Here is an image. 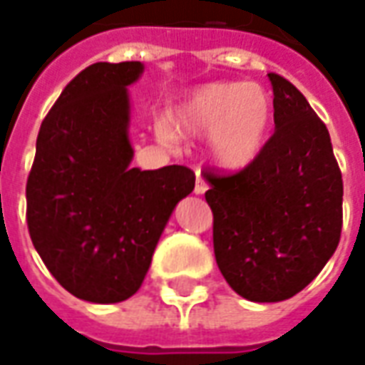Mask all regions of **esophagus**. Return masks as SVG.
<instances>
[{"instance_id": "34e87169", "label": "esophagus", "mask_w": 365, "mask_h": 365, "mask_svg": "<svg viewBox=\"0 0 365 365\" xmlns=\"http://www.w3.org/2000/svg\"><path fill=\"white\" fill-rule=\"evenodd\" d=\"M207 190H209V183L205 182V180L201 178L200 172H197V180H195V187H193V191H195L197 195H203Z\"/></svg>"}]
</instances>
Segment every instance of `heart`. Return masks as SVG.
Instances as JSON below:
<instances>
[{
	"mask_svg": "<svg viewBox=\"0 0 365 365\" xmlns=\"http://www.w3.org/2000/svg\"><path fill=\"white\" fill-rule=\"evenodd\" d=\"M272 126V103L264 86L245 81H217L195 86L158 122L164 144L175 138L209 136V156L229 172L253 164L267 146Z\"/></svg>",
	"mask_w": 365,
	"mask_h": 365,
	"instance_id": "1",
	"label": "heart"
}]
</instances>
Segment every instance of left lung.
Returning <instances> with one entry per match:
<instances>
[{
    "label": "left lung",
    "mask_w": 365,
    "mask_h": 365,
    "mask_svg": "<svg viewBox=\"0 0 365 365\" xmlns=\"http://www.w3.org/2000/svg\"><path fill=\"white\" fill-rule=\"evenodd\" d=\"M274 134L253 164L205 170L213 251L229 287L253 302L294 297L324 269L342 233V172L304 94L269 73Z\"/></svg>",
    "instance_id": "obj_1"
}]
</instances>
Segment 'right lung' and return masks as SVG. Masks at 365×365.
Returning a JSON list of instances; mask_svg holds the SVG:
<instances>
[{"label":"right lung","mask_w":365,"mask_h":365,"mask_svg":"<svg viewBox=\"0 0 365 365\" xmlns=\"http://www.w3.org/2000/svg\"><path fill=\"white\" fill-rule=\"evenodd\" d=\"M140 61L94 63L65 86L41 124L27 178V227L49 272L76 298L112 304L142 287L152 255L195 174L130 168L126 86Z\"/></svg>","instance_id":"add662e5"}]
</instances>
